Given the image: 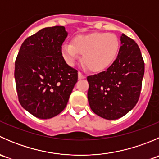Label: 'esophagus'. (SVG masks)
I'll list each match as a JSON object with an SVG mask.
<instances>
[{
    "label": "esophagus",
    "mask_w": 159,
    "mask_h": 159,
    "mask_svg": "<svg viewBox=\"0 0 159 159\" xmlns=\"http://www.w3.org/2000/svg\"><path fill=\"white\" fill-rule=\"evenodd\" d=\"M86 76L84 75H83L81 72H78V78L79 79H83V78H85Z\"/></svg>",
    "instance_id": "1"
}]
</instances>
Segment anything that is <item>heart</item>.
Returning <instances> with one entry per match:
<instances>
[{
	"mask_svg": "<svg viewBox=\"0 0 159 159\" xmlns=\"http://www.w3.org/2000/svg\"><path fill=\"white\" fill-rule=\"evenodd\" d=\"M120 44L114 34L96 32L77 35L71 44L61 46V54L67 64L73 66L83 54V61L92 71H101L110 66L118 55Z\"/></svg>",
	"mask_w": 159,
	"mask_h": 159,
	"instance_id": "obj_1",
	"label": "heart"
}]
</instances>
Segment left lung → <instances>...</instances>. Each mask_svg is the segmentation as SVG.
Returning <instances> with one entry per match:
<instances>
[{"label": "left lung", "mask_w": 159, "mask_h": 159, "mask_svg": "<svg viewBox=\"0 0 159 159\" xmlns=\"http://www.w3.org/2000/svg\"><path fill=\"white\" fill-rule=\"evenodd\" d=\"M145 62L135 41L122 34L118 57L105 71L88 76L90 108L108 120L125 115L139 101Z\"/></svg>", "instance_id": "left-lung-1"}]
</instances>
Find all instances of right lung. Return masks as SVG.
I'll return each mask as SVG.
<instances>
[{
    "label": "right lung",
    "instance_id": "right-lung-1",
    "mask_svg": "<svg viewBox=\"0 0 159 159\" xmlns=\"http://www.w3.org/2000/svg\"><path fill=\"white\" fill-rule=\"evenodd\" d=\"M67 36L64 26L43 28L25 40L16 57L19 102L38 118H51L65 109L78 81V70L61 54Z\"/></svg>",
    "mask_w": 159,
    "mask_h": 159
}]
</instances>
